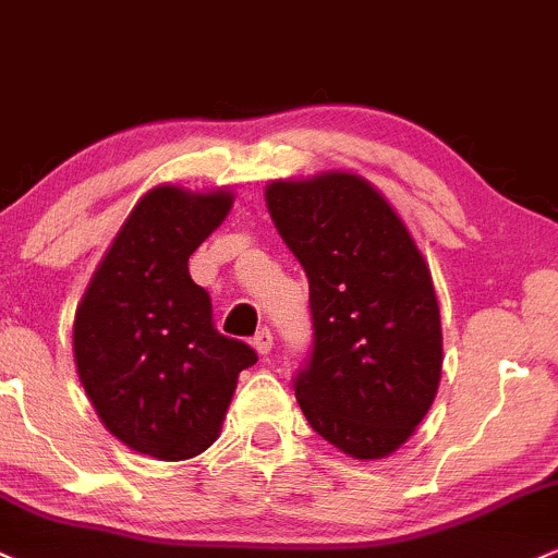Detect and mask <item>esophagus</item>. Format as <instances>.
Masks as SVG:
<instances>
[{
    "label": "esophagus",
    "mask_w": 558,
    "mask_h": 558,
    "mask_svg": "<svg viewBox=\"0 0 558 558\" xmlns=\"http://www.w3.org/2000/svg\"><path fill=\"white\" fill-rule=\"evenodd\" d=\"M251 344H254V349L259 354H267L269 349H272V333H269V328H259L254 333V341H251Z\"/></svg>",
    "instance_id": "obj_1"
}]
</instances>
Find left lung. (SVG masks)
<instances>
[{"label": "left lung", "instance_id": "1", "mask_svg": "<svg viewBox=\"0 0 558 558\" xmlns=\"http://www.w3.org/2000/svg\"><path fill=\"white\" fill-rule=\"evenodd\" d=\"M267 206L310 278L312 347L293 376L299 408L347 456H389L424 421L442 371L424 256L357 174L272 182Z\"/></svg>", "mask_w": 558, "mask_h": 558}]
</instances>
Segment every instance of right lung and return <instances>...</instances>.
<instances>
[{
    "mask_svg": "<svg viewBox=\"0 0 558 558\" xmlns=\"http://www.w3.org/2000/svg\"><path fill=\"white\" fill-rule=\"evenodd\" d=\"M232 195L156 187L140 198L73 320L78 378L113 437L185 461L219 437L246 341L219 333L187 259L222 225Z\"/></svg>",
    "mask_w": 558,
    "mask_h": 558,
    "instance_id": "right-lung-1",
    "label": "right lung"
}]
</instances>
